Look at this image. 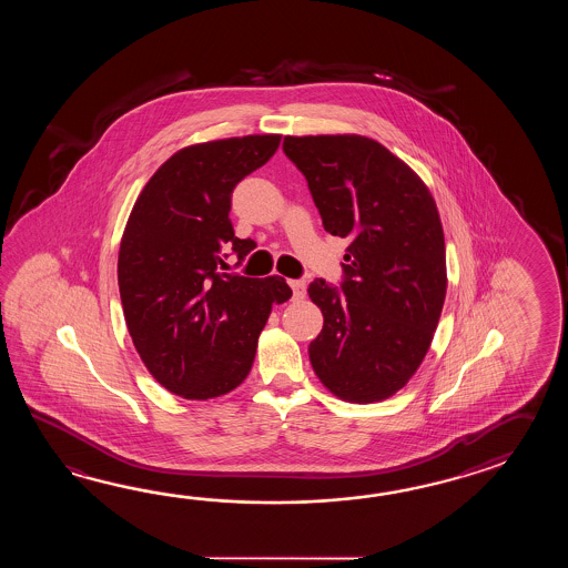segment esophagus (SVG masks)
<instances>
[{
    "instance_id": "esophagus-1",
    "label": "esophagus",
    "mask_w": 568,
    "mask_h": 568,
    "mask_svg": "<svg viewBox=\"0 0 568 568\" xmlns=\"http://www.w3.org/2000/svg\"><path fill=\"white\" fill-rule=\"evenodd\" d=\"M288 284L296 298H302L306 294V282L304 280H288Z\"/></svg>"
}]
</instances>
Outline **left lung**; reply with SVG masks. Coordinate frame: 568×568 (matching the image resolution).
Masks as SVG:
<instances>
[{"label":"left lung","instance_id":"left-lung-1","mask_svg":"<svg viewBox=\"0 0 568 568\" xmlns=\"http://www.w3.org/2000/svg\"><path fill=\"white\" fill-rule=\"evenodd\" d=\"M331 235L347 237L341 290L308 286L325 325L308 347L337 398L394 396L420 367L447 296L445 233L435 199L386 145L357 133L286 135Z\"/></svg>","mask_w":568,"mask_h":568}]
</instances>
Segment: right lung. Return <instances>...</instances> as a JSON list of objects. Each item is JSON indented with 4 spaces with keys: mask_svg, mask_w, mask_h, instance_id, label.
<instances>
[{
    "mask_svg": "<svg viewBox=\"0 0 568 568\" xmlns=\"http://www.w3.org/2000/svg\"><path fill=\"white\" fill-rule=\"evenodd\" d=\"M280 138L182 148L154 172L128 219L118 260L125 325L148 372L181 398H219L240 386L272 306L292 296L280 276L221 272L227 255L242 262L255 245L235 237L231 193L274 156Z\"/></svg>",
    "mask_w": 568,
    "mask_h": 568,
    "instance_id": "1",
    "label": "right lung"
}]
</instances>
